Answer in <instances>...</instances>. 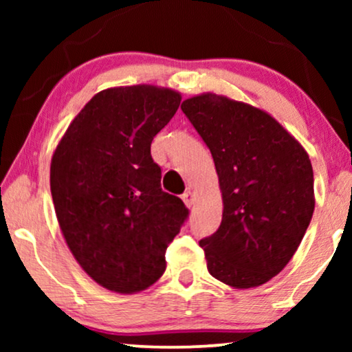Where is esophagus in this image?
<instances>
[{
  "label": "esophagus",
  "mask_w": 352,
  "mask_h": 352,
  "mask_svg": "<svg viewBox=\"0 0 352 352\" xmlns=\"http://www.w3.org/2000/svg\"><path fill=\"white\" fill-rule=\"evenodd\" d=\"M181 199L186 204L187 208H190L192 204H194V200H195V194L192 190H187V192H184V194H182Z\"/></svg>",
  "instance_id": "1"
}]
</instances>
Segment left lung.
Listing matches in <instances>:
<instances>
[{"label":"left lung","mask_w":352,"mask_h":352,"mask_svg":"<svg viewBox=\"0 0 352 352\" xmlns=\"http://www.w3.org/2000/svg\"><path fill=\"white\" fill-rule=\"evenodd\" d=\"M182 112L211 155L223 219L201 239L206 267L234 288H253L287 266L314 213V173L305 147L272 115L226 96L186 99Z\"/></svg>","instance_id":"8db88e82"}]
</instances>
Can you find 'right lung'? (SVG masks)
Returning <instances> with one entry per match:
<instances>
[{"label": "right lung", "instance_id": "obj_1", "mask_svg": "<svg viewBox=\"0 0 352 352\" xmlns=\"http://www.w3.org/2000/svg\"><path fill=\"white\" fill-rule=\"evenodd\" d=\"M181 104L153 85L100 91L69 124L51 158V194L62 235L100 287L131 295L153 285L189 214L162 190L151 155L155 134Z\"/></svg>", "mask_w": 352, "mask_h": 352}]
</instances>
